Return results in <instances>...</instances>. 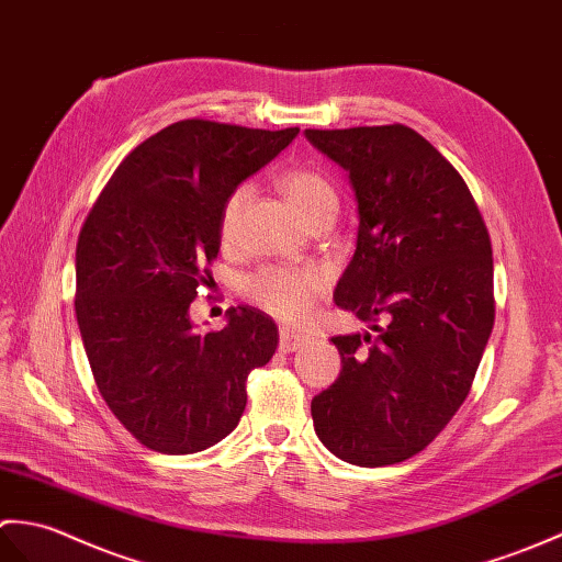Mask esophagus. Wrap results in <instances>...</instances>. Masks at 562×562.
I'll return each mask as SVG.
<instances>
[{"instance_id": "34e87169", "label": "esophagus", "mask_w": 562, "mask_h": 562, "mask_svg": "<svg viewBox=\"0 0 562 562\" xmlns=\"http://www.w3.org/2000/svg\"><path fill=\"white\" fill-rule=\"evenodd\" d=\"M303 341H305L303 334H297V331H293L289 327H281L279 329V351L293 353V351H297V348L303 346Z\"/></svg>"}]
</instances>
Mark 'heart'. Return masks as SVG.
Instances as JSON below:
<instances>
[{
	"label": "heart",
	"instance_id": "b5f03b06",
	"mask_svg": "<svg viewBox=\"0 0 562 562\" xmlns=\"http://www.w3.org/2000/svg\"><path fill=\"white\" fill-rule=\"evenodd\" d=\"M279 187L289 204L305 221L313 218L319 211H336L334 184L315 168H289L281 172ZM249 196V184H238L226 196L218 218V235L223 243H228L235 233L240 209ZM324 279L317 269H289V267H261L243 281V293L265 313L283 322L303 319L313 301L322 293Z\"/></svg>",
	"mask_w": 562,
	"mask_h": 562
}]
</instances>
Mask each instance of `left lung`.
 Segmentation results:
<instances>
[{"instance_id":"1","label":"left lung","mask_w":562,"mask_h":562,"mask_svg":"<svg viewBox=\"0 0 562 562\" xmlns=\"http://www.w3.org/2000/svg\"><path fill=\"white\" fill-rule=\"evenodd\" d=\"M358 199L334 301L375 334L334 336L341 372L313 398L317 438L356 467L411 459L464 404L495 322L493 249L464 178L406 124L305 130Z\"/></svg>"}]
</instances>
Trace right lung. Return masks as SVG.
<instances>
[{
  "mask_svg": "<svg viewBox=\"0 0 562 562\" xmlns=\"http://www.w3.org/2000/svg\"><path fill=\"white\" fill-rule=\"evenodd\" d=\"M297 127L269 132L180 120L130 151L77 243L79 331L98 392L154 452H202L238 426L249 370L277 351V324L228 310L196 334L190 305L211 281L226 196L279 156Z\"/></svg>",
  "mask_w": 562,
  "mask_h": 562,
  "instance_id": "right-lung-1",
  "label": "right lung"
}]
</instances>
